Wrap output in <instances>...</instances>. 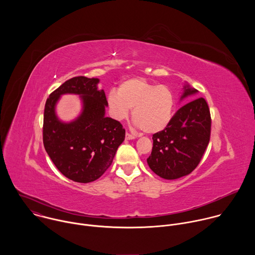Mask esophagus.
<instances>
[{"mask_svg": "<svg viewBox=\"0 0 255 255\" xmlns=\"http://www.w3.org/2000/svg\"><path fill=\"white\" fill-rule=\"evenodd\" d=\"M125 138H126L127 140H132V139H135V136L132 135V134H130V133H128V132H126Z\"/></svg>", "mask_w": 255, "mask_h": 255, "instance_id": "1", "label": "esophagus"}]
</instances>
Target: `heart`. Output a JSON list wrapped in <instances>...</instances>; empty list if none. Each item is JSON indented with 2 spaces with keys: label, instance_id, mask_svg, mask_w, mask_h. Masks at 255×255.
<instances>
[{
  "label": "heart",
  "instance_id": "1",
  "mask_svg": "<svg viewBox=\"0 0 255 255\" xmlns=\"http://www.w3.org/2000/svg\"><path fill=\"white\" fill-rule=\"evenodd\" d=\"M108 105L114 119H126L133 109L135 124L144 132L157 133L171 120L174 99L168 87L155 86L143 78H133L122 82L118 91H110Z\"/></svg>",
  "mask_w": 255,
  "mask_h": 255
}]
</instances>
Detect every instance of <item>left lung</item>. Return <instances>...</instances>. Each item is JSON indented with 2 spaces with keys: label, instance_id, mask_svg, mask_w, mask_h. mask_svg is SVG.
<instances>
[{
  "label": "left lung",
  "instance_id": "1",
  "mask_svg": "<svg viewBox=\"0 0 255 255\" xmlns=\"http://www.w3.org/2000/svg\"><path fill=\"white\" fill-rule=\"evenodd\" d=\"M197 93L187 85L180 100ZM211 123L210 109L204 98H197L180 107L168 125L152 136V151L147 158L151 170L165 179L191 173L209 144Z\"/></svg>",
  "mask_w": 255,
  "mask_h": 255
}]
</instances>
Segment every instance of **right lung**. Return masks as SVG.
I'll list each match as a JSON object with an SVG mask.
<instances>
[{
  "label": "right lung",
  "mask_w": 255,
  "mask_h": 255,
  "mask_svg": "<svg viewBox=\"0 0 255 255\" xmlns=\"http://www.w3.org/2000/svg\"><path fill=\"white\" fill-rule=\"evenodd\" d=\"M99 79L76 77L64 82L46 100L43 118L44 148L57 169L77 183L98 179L113 162L125 139L122 124L105 117L108 106L105 92L99 91ZM80 94L83 112L75 121L61 123L55 105L61 94Z\"/></svg>",
  "instance_id": "add662e5"
}]
</instances>
